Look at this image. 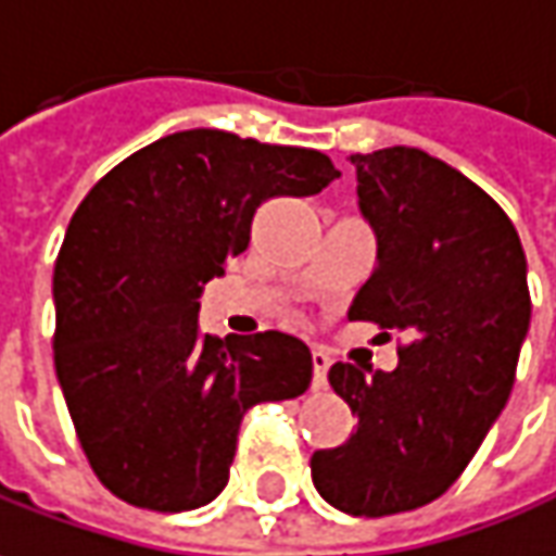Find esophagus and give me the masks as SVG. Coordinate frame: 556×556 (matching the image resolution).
Returning <instances> with one entry per match:
<instances>
[{
  "label": "esophagus",
  "mask_w": 556,
  "mask_h": 556,
  "mask_svg": "<svg viewBox=\"0 0 556 556\" xmlns=\"http://www.w3.org/2000/svg\"><path fill=\"white\" fill-rule=\"evenodd\" d=\"M329 364H332V361H329V354H326V351H320V349L311 351V367H314L311 386H314V389H324V386H326V374H329Z\"/></svg>",
  "instance_id": "1"
}]
</instances>
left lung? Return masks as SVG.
I'll use <instances>...</instances> for the list:
<instances>
[{
  "label": "left lung",
  "mask_w": 556,
  "mask_h": 556,
  "mask_svg": "<svg viewBox=\"0 0 556 556\" xmlns=\"http://www.w3.org/2000/svg\"><path fill=\"white\" fill-rule=\"evenodd\" d=\"M379 267L349 317L401 332L399 367L332 364L357 429L314 451L311 479L351 517H392L442 497L510 399L532 299L510 217L420 149L351 155Z\"/></svg>",
  "instance_id": "8db88e82"
}]
</instances>
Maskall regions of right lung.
Wrapping results in <instances>:
<instances>
[{
  "label": "right lung",
  "instance_id": "add662e5",
  "mask_svg": "<svg viewBox=\"0 0 556 556\" xmlns=\"http://www.w3.org/2000/svg\"><path fill=\"white\" fill-rule=\"evenodd\" d=\"M336 177L324 152L202 127L139 149L86 192L55 257L52 349L111 495L157 514L214 501L249 407L311 386L302 339L202 336L199 295L249 249L257 207Z\"/></svg>",
  "mask_w": 556,
  "mask_h": 556
}]
</instances>
